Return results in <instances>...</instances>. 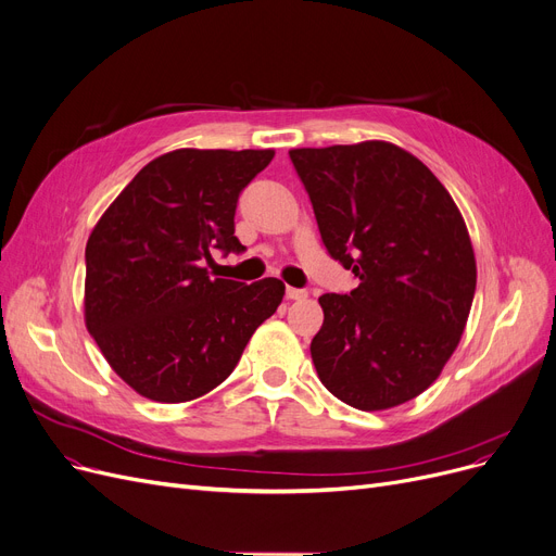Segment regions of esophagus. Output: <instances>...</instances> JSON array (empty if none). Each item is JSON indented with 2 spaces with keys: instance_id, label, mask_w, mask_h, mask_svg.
<instances>
[{
  "instance_id": "34e87169",
  "label": "esophagus",
  "mask_w": 556,
  "mask_h": 556,
  "mask_svg": "<svg viewBox=\"0 0 556 556\" xmlns=\"http://www.w3.org/2000/svg\"><path fill=\"white\" fill-rule=\"evenodd\" d=\"M306 295H308V293L302 291V288H293V286L286 288V298H288V300H304Z\"/></svg>"
}]
</instances>
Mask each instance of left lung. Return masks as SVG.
<instances>
[{
	"label": "left lung",
	"instance_id": "left-lung-1",
	"mask_svg": "<svg viewBox=\"0 0 556 556\" xmlns=\"http://www.w3.org/2000/svg\"><path fill=\"white\" fill-rule=\"evenodd\" d=\"M323 243L358 277L325 293L311 358L325 389L361 412L418 397L468 323L477 261L464 215L429 167L386 140L291 150Z\"/></svg>",
	"mask_w": 556,
	"mask_h": 556
}]
</instances>
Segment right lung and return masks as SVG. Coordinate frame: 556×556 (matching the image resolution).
Instances as JSON below:
<instances>
[{
  "instance_id": "right-lung-1",
  "label": "right lung",
  "mask_w": 556,
  "mask_h": 556,
  "mask_svg": "<svg viewBox=\"0 0 556 556\" xmlns=\"http://www.w3.org/2000/svg\"><path fill=\"white\" fill-rule=\"evenodd\" d=\"M275 150L181 148L150 161L86 243L84 320L113 372L154 402L206 395L283 300L275 277H208L211 250L240 252L233 215Z\"/></svg>"
}]
</instances>
